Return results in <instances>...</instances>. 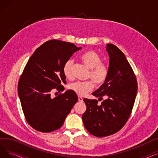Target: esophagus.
<instances>
[{"instance_id": "1", "label": "esophagus", "mask_w": 158, "mask_h": 158, "mask_svg": "<svg viewBox=\"0 0 158 158\" xmlns=\"http://www.w3.org/2000/svg\"><path fill=\"white\" fill-rule=\"evenodd\" d=\"M78 101H79V102H83V98H82L81 97H78Z\"/></svg>"}]
</instances>
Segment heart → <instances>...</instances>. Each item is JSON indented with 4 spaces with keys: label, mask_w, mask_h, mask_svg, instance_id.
Segmentation results:
<instances>
[{
    "label": "heart",
    "mask_w": 158,
    "mask_h": 158,
    "mask_svg": "<svg viewBox=\"0 0 158 158\" xmlns=\"http://www.w3.org/2000/svg\"><path fill=\"white\" fill-rule=\"evenodd\" d=\"M81 59L87 68L90 69L88 77L98 85L103 84L108 76V69L104 64L102 63L100 56L94 51H89L82 54ZM73 63L72 60H69L64 64L63 70L66 77H72L71 71ZM69 88L79 95L82 96L92 91L94 88V85L92 81H77L71 84Z\"/></svg>",
    "instance_id": "b5f03b06"
}]
</instances>
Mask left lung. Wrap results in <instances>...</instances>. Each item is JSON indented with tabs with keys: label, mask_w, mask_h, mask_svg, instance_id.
Listing matches in <instances>:
<instances>
[{
	"label": "left lung",
	"mask_w": 158,
	"mask_h": 158,
	"mask_svg": "<svg viewBox=\"0 0 158 158\" xmlns=\"http://www.w3.org/2000/svg\"><path fill=\"white\" fill-rule=\"evenodd\" d=\"M110 57L108 76L104 84L92 95L105 100L84 98L86 110L82 116L86 130L97 137L113 135L125 125L131 114L137 94L135 75L124 54L113 44H107Z\"/></svg>",
	"instance_id": "obj_1"
}]
</instances>
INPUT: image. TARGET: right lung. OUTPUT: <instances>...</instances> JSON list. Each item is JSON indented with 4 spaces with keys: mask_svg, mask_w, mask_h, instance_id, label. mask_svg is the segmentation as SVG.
Returning a JSON list of instances; mask_svg holds the SVG:
<instances>
[{
    "mask_svg": "<svg viewBox=\"0 0 158 158\" xmlns=\"http://www.w3.org/2000/svg\"><path fill=\"white\" fill-rule=\"evenodd\" d=\"M81 49L65 41L49 40L39 47L26 65L18 85L25 117L35 129L50 132L60 129L78 97L72 90L52 98L54 89L63 91L65 62Z\"/></svg>",
    "mask_w": 158,
    "mask_h": 158,
    "instance_id": "right-lung-1",
    "label": "right lung"
}]
</instances>
